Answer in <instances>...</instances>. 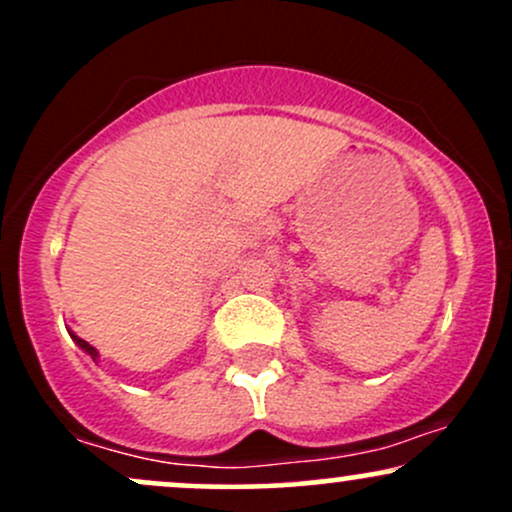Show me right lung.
<instances>
[{
  "instance_id": "obj_1",
  "label": "right lung",
  "mask_w": 512,
  "mask_h": 512,
  "mask_svg": "<svg viewBox=\"0 0 512 512\" xmlns=\"http://www.w3.org/2000/svg\"><path fill=\"white\" fill-rule=\"evenodd\" d=\"M69 337H72V339H74V342H76V346H79V349H84V351H86V354H88V356H91V358H93V361H96V363H98V351H96V346H91V344H88V342H86V339L76 337V334H74V332H69Z\"/></svg>"
}]
</instances>
